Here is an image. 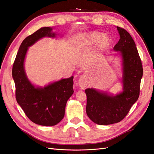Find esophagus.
Segmentation results:
<instances>
[{"mask_svg": "<svg viewBox=\"0 0 154 154\" xmlns=\"http://www.w3.org/2000/svg\"><path fill=\"white\" fill-rule=\"evenodd\" d=\"M88 84V82L85 75H82L79 80H78V85L81 89H84Z\"/></svg>", "mask_w": 154, "mask_h": 154, "instance_id": "34e87169", "label": "esophagus"}]
</instances>
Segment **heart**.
<instances>
[{"instance_id": "obj_1", "label": "heart", "mask_w": 154, "mask_h": 154, "mask_svg": "<svg viewBox=\"0 0 154 154\" xmlns=\"http://www.w3.org/2000/svg\"><path fill=\"white\" fill-rule=\"evenodd\" d=\"M80 40L81 42L85 45H92L97 43V48L100 50L106 49L110 42L109 37L97 31L84 33L81 36Z\"/></svg>"}]
</instances>
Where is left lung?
<instances>
[{
	"mask_svg": "<svg viewBox=\"0 0 154 154\" xmlns=\"http://www.w3.org/2000/svg\"><path fill=\"white\" fill-rule=\"evenodd\" d=\"M119 38L113 50L117 52L122 64V91L115 95L94 88L85 90L87 96L86 113L98 125H110L121 122L139 97L143 74L142 62L136 44L130 34L117 27Z\"/></svg>",
	"mask_w": 154,
	"mask_h": 154,
	"instance_id": "left-lung-1",
	"label": "left lung"
}]
</instances>
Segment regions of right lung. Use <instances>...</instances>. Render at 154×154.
Segmentation results:
<instances>
[{
  "mask_svg": "<svg viewBox=\"0 0 154 154\" xmlns=\"http://www.w3.org/2000/svg\"><path fill=\"white\" fill-rule=\"evenodd\" d=\"M52 30L42 27L25 38L12 68L17 103L30 120L43 126L55 125L62 120L67 100L74 93L73 76L39 87L32 84L25 73L24 63L29 47L44 37L55 38L57 35Z\"/></svg>",
  "mask_w": 154,
  "mask_h": 154,
  "instance_id": "1",
  "label": "right lung"
}]
</instances>
